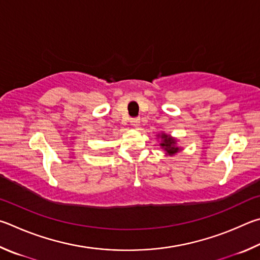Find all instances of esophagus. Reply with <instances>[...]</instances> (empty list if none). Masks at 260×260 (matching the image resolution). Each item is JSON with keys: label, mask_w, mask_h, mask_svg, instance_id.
<instances>
[{"label": "esophagus", "mask_w": 260, "mask_h": 260, "mask_svg": "<svg viewBox=\"0 0 260 260\" xmlns=\"http://www.w3.org/2000/svg\"><path fill=\"white\" fill-rule=\"evenodd\" d=\"M130 123H131V125H133V126H138L139 123H140V120L138 117H134V118H131V120H130Z\"/></svg>", "instance_id": "esophagus-1"}]
</instances>
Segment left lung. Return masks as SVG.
<instances>
[{
    "label": "left lung",
    "mask_w": 260,
    "mask_h": 260,
    "mask_svg": "<svg viewBox=\"0 0 260 260\" xmlns=\"http://www.w3.org/2000/svg\"><path fill=\"white\" fill-rule=\"evenodd\" d=\"M157 137H161L160 146L165 149L167 155H175L176 153L180 151V148L177 147V140L174 137H171V136L167 134H161Z\"/></svg>",
    "instance_id": "1"
}]
</instances>
